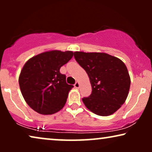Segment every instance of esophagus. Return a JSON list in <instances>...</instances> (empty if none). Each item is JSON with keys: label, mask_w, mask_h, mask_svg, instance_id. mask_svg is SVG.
I'll use <instances>...</instances> for the list:
<instances>
[{"label": "esophagus", "mask_w": 152, "mask_h": 152, "mask_svg": "<svg viewBox=\"0 0 152 152\" xmlns=\"http://www.w3.org/2000/svg\"><path fill=\"white\" fill-rule=\"evenodd\" d=\"M74 86L76 88H79V87H80V83H79L78 82H77L75 84H74Z\"/></svg>", "instance_id": "esophagus-1"}]
</instances>
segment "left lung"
<instances>
[{"label":"left lung","instance_id":"1","mask_svg":"<svg viewBox=\"0 0 152 152\" xmlns=\"http://www.w3.org/2000/svg\"><path fill=\"white\" fill-rule=\"evenodd\" d=\"M75 59L86 70L92 93L82 101L93 113L111 115L125 102L131 80L126 66L118 58L104 53L75 52Z\"/></svg>","mask_w":152,"mask_h":152}]
</instances>
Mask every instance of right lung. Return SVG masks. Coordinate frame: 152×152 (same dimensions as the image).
<instances>
[{
  "label": "right lung",
  "mask_w": 152,
  "mask_h": 152,
  "mask_svg": "<svg viewBox=\"0 0 152 152\" xmlns=\"http://www.w3.org/2000/svg\"><path fill=\"white\" fill-rule=\"evenodd\" d=\"M73 56L72 51L51 50L39 54L25 64L18 78L26 103L37 113L51 115L60 111L73 87L59 70Z\"/></svg>",
  "instance_id": "add662e5"
}]
</instances>
